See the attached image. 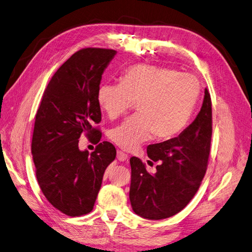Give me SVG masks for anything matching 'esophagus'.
<instances>
[{
  "label": "esophagus",
  "mask_w": 252,
  "mask_h": 252,
  "mask_svg": "<svg viewBox=\"0 0 252 252\" xmlns=\"http://www.w3.org/2000/svg\"><path fill=\"white\" fill-rule=\"evenodd\" d=\"M117 159L119 161H126L127 159V155L126 153H124L123 151H117Z\"/></svg>",
  "instance_id": "obj_1"
}]
</instances>
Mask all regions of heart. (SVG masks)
<instances>
[{"label":"heart","instance_id":"1","mask_svg":"<svg viewBox=\"0 0 252 252\" xmlns=\"http://www.w3.org/2000/svg\"><path fill=\"white\" fill-rule=\"evenodd\" d=\"M120 84L102 83L97 102L110 118L125 114L137 101L139 113L112 127L109 138L132 151L155 135L169 140L180 134L191 117L200 83L190 74L152 64H133L120 73Z\"/></svg>","mask_w":252,"mask_h":252}]
</instances>
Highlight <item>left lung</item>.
I'll use <instances>...</instances> for the list:
<instances>
[{"label": "left lung", "mask_w": 252, "mask_h": 252, "mask_svg": "<svg viewBox=\"0 0 252 252\" xmlns=\"http://www.w3.org/2000/svg\"><path fill=\"white\" fill-rule=\"evenodd\" d=\"M212 134V98L205 89L196 119L178 137L148 147L149 158L159 162L155 175L148 172L139 158L129 159V200L135 214L161 220L178 214L189 204L206 173Z\"/></svg>", "instance_id": "left-lung-1"}]
</instances>
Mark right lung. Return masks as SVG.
Returning <instances> with one entry per match:
<instances>
[{"label":"right lung","instance_id":"obj_1","mask_svg":"<svg viewBox=\"0 0 252 252\" xmlns=\"http://www.w3.org/2000/svg\"><path fill=\"white\" fill-rule=\"evenodd\" d=\"M116 51L84 48L54 73L45 89L35 115L31 153L40 189L61 213L79 217L91 212L105 168L116 157V149L100 141L101 121L97 89ZM83 133L94 143L91 154L79 151Z\"/></svg>","mask_w":252,"mask_h":252}]
</instances>
